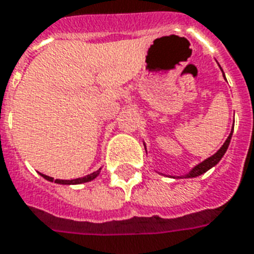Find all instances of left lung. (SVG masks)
Returning <instances> with one entry per match:
<instances>
[{"mask_svg": "<svg viewBox=\"0 0 254 254\" xmlns=\"http://www.w3.org/2000/svg\"><path fill=\"white\" fill-rule=\"evenodd\" d=\"M218 65H219V64H218ZM219 67H220V65H219ZM220 70H222V67H220ZM222 73H223V70H222ZM223 77H224V79H226V75H224V73H223ZM232 133H234V129L231 130L230 135H228L227 139L224 141V143L222 145V147H220L219 150H218V151L214 154V155H211L210 158H207V159H205L203 162L199 163V164H197V166L193 167V168H191V170L189 171L187 175H184V176H168V177H172V179H193V177L201 176V175H203L205 172H207L210 168H213L214 166H216V164L220 162V159L223 158V155L226 154V151H227L228 146H230ZM143 145H145V143H143ZM145 150H146V145H145ZM146 152H147V150H146ZM164 176H166V175H164Z\"/></svg>", "mask_w": 254, "mask_h": 254, "instance_id": "left-lung-1", "label": "left lung"}]
</instances>
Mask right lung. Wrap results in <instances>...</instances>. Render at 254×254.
<instances>
[{"mask_svg":"<svg viewBox=\"0 0 254 254\" xmlns=\"http://www.w3.org/2000/svg\"><path fill=\"white\" fill-rule=\"evenodd\" d=\"M100 170L102 168H99L98 171H95L92 174L87 175V176H83V177H78V179H74V180H60V179H53L51 176H47V175H43L40 174V176H43L45 180L51 181V183H56V184H61V185H78V184H84V183H88V181H92L94 179L99 176L100 174Z\"/></svg>","mask_w":254,"mask_h":254,"instance_id":"obj_1","label":"right lung"}]
</instances>
